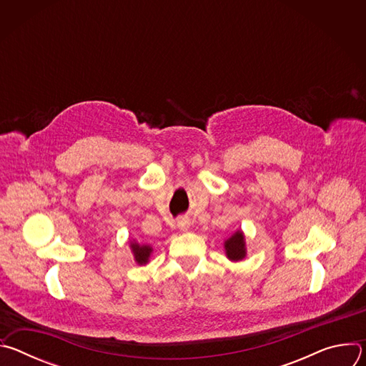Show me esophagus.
<instances>
[{
	"label": "esophagus",
	"mask_w": 366,
	"mask_h": 366,
	"mask_svg": "<svg viewBox=\"0 0 366 366\" xmlns=\"http://www.w3.org/2000/svg\"><path fill=\"white\" fill-rule=\"evenodd\" d=\"M178 229L181 230V232H187L188 229H189V220L187 219V217H181V219H178Z\"/></svg>",
	"instance_id": "obj_1"
}]
</instances>
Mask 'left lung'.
<instances>
[{
	"instance_id": "1",
	"label": "left lung",
	"mask_w": 366,
	"mask_h": 366,
	"mask_svg": "<svg viewBox=\"0 0 366 366\" xmlns=\"http://www.w3.org/2000/svg\"><path fill=\"white\" fill-rule=\"evenodd\" d=\"M224 249H226V254L230 260H234V262L236 260H242L246 254L243 233L239 230L230 239H227L224 242Z\"/></svg>"
}]
</instances>
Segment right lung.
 Segmentation results:
<instances>
[{"label": "right lung", "mask_w": 366, "mask_h": 366, "mask_svg": "<svg viewBox=\"0 0 366 366\" xmlns=\"http://www.w3.org/2000/svg\"><path fill=\"white\" fill-rule=\"evenodd\" d=\"M132 249H133V253H134V259L136 262L139 265H143L147 262V259L150 256V252H152V247L150 246H140L137 243H133L132 244Z\"/></svg>", "instance_id": "obj_1"}]
</instances>
